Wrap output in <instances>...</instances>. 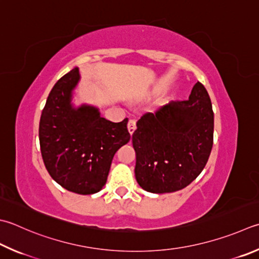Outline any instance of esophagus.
Returning <instances> with one entry per match:
<instances>
[{"label": "esophagus", "mask_w": 259, "mask_h": 259, "mask_svg": "<svg viewBox=\"0 0 259 259\" xmlns=\"http://www.w3.org/2000/svg\"><path fill=\"white\" fill-rule=\"evenodd\" d=\"M127 128L131 134L134 133V131L136 130V120L135 119H130L128 124H127Z\"/></svg>", "instance_id": "esophagus-1"}]
</instances>
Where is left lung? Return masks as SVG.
Listing matches in <instances>:
<instances>
[{"mask_svg": "<svg viewBox=\"0 0 259 259\" xmlns=\"http://www.w3.org/2000/svg\"><path fill=\"white\" fill-rule=\"evenodd\" d=\"M136 126L132 135L135 178L146 192H176L202 172L213 146L214 114L201 82L193 87L189 99L145 113Z\"/></svg>", "mask_w": 259, "mask_h": 259, "instance_id": "left-lung-1", "label": "left lung"}]
</instances>
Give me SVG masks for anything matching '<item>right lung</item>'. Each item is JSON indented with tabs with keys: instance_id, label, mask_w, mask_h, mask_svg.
I'll use <instances>...</instances> for the list:
<instances>
[{
	"instance_id": "right-lung-1",
	"label": "right lung",
	"mask_w": 259,
	"mask_h": 259,
	"mask_svg": "<svg viewBox=\"0 0 259 259\" xmlns=\"http://www.w3.org/2000/svg\"><path fill=\"white\" fill-rule=\"evenodd\" d=\"M79 80L75 67L53 87L39 123V142L51 177L70 192L90 195L105 186L114 155L131 134L127 118L113 123L94 107L73 108L72 90Z\"/></svg>"
}]
</instances>
